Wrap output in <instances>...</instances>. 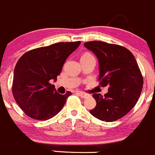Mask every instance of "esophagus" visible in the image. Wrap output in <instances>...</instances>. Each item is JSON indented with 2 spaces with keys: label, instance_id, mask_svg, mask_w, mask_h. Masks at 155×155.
I'll return each mask as SVG.
<instances>
[{
  "label": "esophagus",
  "instance_id": "obj_1",
  "mask_svg": "<svg viewBox=\"0 0 155 155\" xmlns=\"http://www.w3.org/2000/svg\"><path fill=\"white\" fill-rule=\"evenodd\" d=\"M77 94L79 96H81V98H83V99H86L87 97H88V95L86 94V93H82V92H78Z\"/></svg>",
  "mask_w": 155,
  "mask_h": 155
}]
</instances>
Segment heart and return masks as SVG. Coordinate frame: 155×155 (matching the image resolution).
<instances>
[{
  "instance_id": "heart-1",
  "label": "heart",
  "mask_w": 155,
  "mask_h": 155,
  "mask_svg": "<svg viewBox=\"0 0 155 155\" xmlns=\"http://www.w3.org/2000/svg\"><path fill=\"white\" fill-rule=\"evenodd\" d=\"M87 55H90V54H85V55H84V56H87Z\"/></svg>"
}]
</instances>
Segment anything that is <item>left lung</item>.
<instances>
[{"instance_id":"1","label":"left lung","mask_w":155,"mask_h":155,"mask_svg":"<svg viewBox=\"0 0 155 155\" xmlns=\"http://www.w3.org/2000/svg\"><path fill=\"white\" fill-rule=\"evenodd\" d=\"M99 61V80L108 91L93 95L96 106L90 113L99 120L112 122L121 118L135 106L143 87V78L133 53L121 46L102 41L84 43Z\"/></svg>"}]
</instances>
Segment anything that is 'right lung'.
Returning a JSON list of instances; mask_svg holds the SVG:
<instances>
[{
  "label": "right lung",
  "mask_w": 155,
  "mask_h": 155,
  "mask_svg": "<svg viewBox=\"0 0 155 155\" xmlns=\"http://www.w3.org/2000/svg\"><path fill=\"white\" fill-rule=\"evenodd\" d=\"M81 44L60 42L30 50L19 59L13 72V95L31 118L47 120L62 110L71 92L62 95L50 84L56 81L67 58Z\"/></svg>",
  "instance_id": "add662e5"
}]
</instances>
